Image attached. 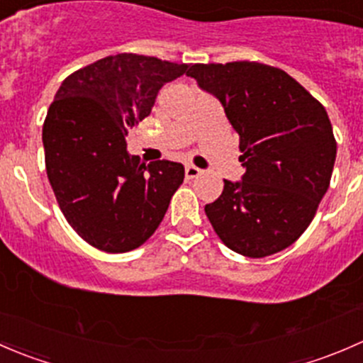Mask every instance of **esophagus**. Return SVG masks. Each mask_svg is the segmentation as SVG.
I'll list each match as a JSON object with an SVG mask.
<instances>
[{
	"label": "esophagus",
	"mask_w": 363,
	"mask_h": 363,
	"mask_svg": "<svg viewBox=\"0 0 363 363\" xmlns=\"http://www.w3.org/2000/svg\"><path fill=\"white\" fill-rule=\"evenodd\" d=\"M184 174H186V179H196L200 174H202V170H200L199 167H195V164H186Z\"/></svg>",
	"instance_id": "obj_1"
}]
</instances>
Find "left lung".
Masks as SVG:
<instances>
[{
    "instance_id": "obj_1",
    "label": "left lung",
    "mask_w": 363,
    "mask_h": 363,
    "mask_svg": "<svg viewBox=\"0 0 363 363\" xmlns=\"http://www.w3.org/2000/svg\"><path fill=\"white\" fill-rule=\"evenodd\" d=\"M188 75L221 101L246 168L205 205L212 228L250 258L283 251L306 232L330 184L337 144L327 111L269 65H193Z\"/></svg>"
}]
</instances>
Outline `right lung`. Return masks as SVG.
Segmentation results:
<instances>
[{"instance_id": "1", "label": "right lung", "mask_w": 363, "mask_h": 363, "mask_svg": "<svg viewBox=\"0 0 363 363\" xmlns=\"http://www.w3.org/2000/svg\"><path fill=\"white\" fill-rule=\"evenodd\" d=\"M184 73L188 65L117 54L61 84L43 123L47 177L67 221L91 246H142L184 181L181 163L144 164L124 140L151 113L161 87Z\"/></svg>"}]
</instances>
